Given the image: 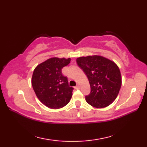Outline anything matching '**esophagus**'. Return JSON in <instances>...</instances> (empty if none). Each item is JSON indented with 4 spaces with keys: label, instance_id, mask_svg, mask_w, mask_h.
Returning a JSON list of instances; mask_svg holds the SVG:
<instances>
[{
    "label": "esophagus",
    "instance_id": "1",
    "mask_svg": "<svg viewBox=\"0 0 147 147\" xmlns=\"http://www.w3.org/2000/svg\"><path fill=\"white\" fill-rule=\"evenodd\" d=\"M80 85H77L75 87H74V88H75V89H80Z\"/></svg>",
    "mask_w": 147,
    "mask_h": 147
}]
</instances>
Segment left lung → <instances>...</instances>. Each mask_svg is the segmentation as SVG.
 <instances>
[{"instance_id": "8db88e82", "label": "left lung", "mask_w": 147, "mask_h": 147, "mask_svg": "<svg viewBox=\"0 0 147 147\" xmlns=\"http://www.w3.org/2000/svg\"><path fill=\"white\" fill-rule=\"evenodd\" d=\"M88 78L91 92L85 96L88 104L96 108L111 105L121 86V74L116 64L100 55H89L76 59Z\"/></svg>"}]
</instances>
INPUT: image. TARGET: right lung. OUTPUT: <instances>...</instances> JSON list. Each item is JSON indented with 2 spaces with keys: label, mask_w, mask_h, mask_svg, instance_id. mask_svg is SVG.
Masks as SVG:
<instances>
[{
  "label": "right lung",
  "mask_w": 147,
  "mask_h": 147,
  "mask_svg": "<svg viewBox=\"0 0 147 147\" xmlns=\"http://www.w3.org/2000/svg\"><path fill=\"white\" fill-rule=\"evenodd\" d=\"M70 61V58L52 57L34 69L33 88L40 101L49 108L60 109L70 101L74 88L69 86L67 77L62 74V69Z\"/></svg>",
  "instance_id": "obj_1"
}]
</instances>
